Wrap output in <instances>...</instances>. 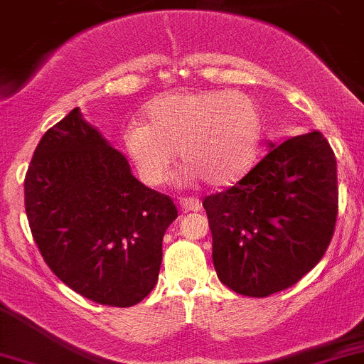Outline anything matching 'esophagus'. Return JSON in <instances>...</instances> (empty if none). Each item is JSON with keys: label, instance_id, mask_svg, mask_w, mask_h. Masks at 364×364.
Instances as JSON below:
<instances>
[{"label": "esophagus", "instance_id": "obj_1", "mask_svg": "<svg viewBox=\"0 0 364 364\" xmlns=\"http://www.w3.org/2000/svg\"><path fill=\"white\" fill-rule=\"evenodd\" d=\"M179 208L181 212H196V210L201 208V201L198 198H183L181 203H179Z\"/></svg>", "mask_w": 364, "mask_h": 364}]
</instances>
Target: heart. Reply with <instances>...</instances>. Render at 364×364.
I'll return each instance as SVG.
<instances>
[{"label":"heart","mask_w":364,"mask_h":364,"mask_svg":"<svg viewBox=\"0 0 364 364\" xmlns=\"http://www.w3.org/2000/svg\"><path fill=\"white\" fill-rule=\"evenodd\" d=\"M147 124L131 122L124 147L147 185L166 181L176 151L188 179L230 186L242 179L257 158L262 132L259 105L230 90L171 91L145 109Z\"/></svg>","instance_id":"b5f03b06"}]
</instances>
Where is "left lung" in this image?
Segmentation results:
<instances>
[{
	"label": "left lung",
	"mask_w": 364,
	"mask_h": 364,
	"mask_svg": "<svg viewBox=\"0 0 364 364\" xmlns=\"http://www.w3.org/2000/svg\"><path fill=\"white\" fill-rule=\"evenodd\" d=\"M203 206L226 287L255 298L287 289L320 262L334 235V151L320 131L271 144L242 179Z\"/></svg>",
	"instance_id": "1"
}]
</instances>
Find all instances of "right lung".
Listing matches in <instances>:
<instances>
[{"mask_svg":"<svg viewBox=\"0 0 364 364\" xmlns=\"http://www.w3.org/2000/svg\"><path fill=\"white\" fill-rule=\"evenodd\" d=\"M32 237L60 282L95 304L131 307L158 282L168 196L131 174L79 107L44 132L25 176Z\"/></svg>","mask_w":364,"mask_h":364,"instance_id":"obj_1","label":"right lung"}]
</instances>
